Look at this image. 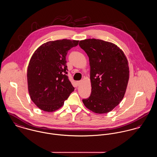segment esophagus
Here are the masks:
<instances>
[{"label":"esophagus","instance_id":"34e87169","mask_svg":"<svg viewBox=\"0 0 157 157\" xmlns=\"http://www.w3.org/2000/svg\"><path fill=\"white\" fill-rule=\"evenodd\" d=\"M82 81H77V82H76V83H77V86H80L81 84H82Z\"/></svg>","mask_w":157,"mask_h":157}]
</instances>
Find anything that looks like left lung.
<instances>
[{
  "label": "left lung",
  "mask_w": 157,
  "mask_h": 157,
  "mask_svg": "<svg viewBox=\"0 0 157 157\" xmlns=\"http://www.w3.org/2000/svg\"><path fill=\"white\" fill-rule=\"evenodd\" d=\"M89 57L90 96L82 100L86 107L98 114L110 112L122 100L129 80L128 62L116 45L96 39L80 41Z\"/></svg>",
  "instance_id": "left-lung-1"
}]
</instances>
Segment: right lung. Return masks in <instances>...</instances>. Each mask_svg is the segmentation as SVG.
Masks as SVG:
<instances>
[{"label":"right lung","mask_w":157,"mask_h":157,"mask_svg":"<svg viewBox=\"0 0 157 157\" xmlns=\"http://www.w3.org/2000/svg\"><path fill=\"white\" fill-rule=\"evenodd\" d=\"M79 41L63 39L42 44L33 54L27 71L30 98L41 110L60 109L74 90L68 77L66 56Z\"/></svg>","instance_id":"right-lung-1"}]
</instances>
